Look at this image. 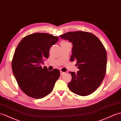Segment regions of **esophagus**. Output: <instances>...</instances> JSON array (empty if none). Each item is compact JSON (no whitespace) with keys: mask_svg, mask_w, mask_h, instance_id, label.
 <instances>
[{"mask_svg":"<svg viewBox=\"0 0 121 121\" xmlns=\"http://www.w3.org/2000/svg\"><path fill=\"white\" fill-rule=\"evenodd\" d=\"M64 74H65V72H63L62 71H60V75L61 76H62Z\"/></svg>","mask_w":121,"mask_h":121,"instance_id":"esophagus-1","label":"esophagus"}]
</instances>
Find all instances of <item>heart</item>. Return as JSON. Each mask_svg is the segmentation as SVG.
<instances>
[{"mask_svg":"<svg viewBox=\"0 0 121 121\" xmlns=\"http://www.w3.org/2000/svg\"><path fill=\"white\" fill-rule=\"evenodd\" d=\"M67 44H69V42H67V41H65V40H63V41H61V42H60L61 46L65 45H67Z\"/></svg>","mask_w":121,"mask_h":121,"instance_id":"b5f03b06","label":"heart"}]
</instances>
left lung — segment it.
<instances>
[{"label": "left lung", "mask_w": 121, "mask_h": 121, "mask_svg": "<svg viewBox=\"0 0 121 121\" xmlns=\"http://www.w3.org/2000/svg\"><path fill=\"white\" fill-rule=\"evenodd\" d=\"M73 45L71 61L77 60L79 71L70 72L72 80L68 87L72 92L85 96L99 88L104 78L107 68V52L99 39L93 33L77 31L60 35Z\"/></svg>", "instance_id": "8db88e82"}]
</instances>
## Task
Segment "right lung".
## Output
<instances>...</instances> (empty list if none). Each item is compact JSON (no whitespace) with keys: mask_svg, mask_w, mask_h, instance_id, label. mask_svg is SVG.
I'll list each match as a JSON object with an SVG mask.
<instances>
[{"mask_svg":"<svg viewBox=\"0 0 121 121\" xmlns=\"http://www.w3.org/2000/svg\"><path fill=\"white\" fill-rule=\"evenodd\" d=\"M59 38L48 33H35L25 36L19 42L12 60L14 76L19 88L28 96L42 99L50 94L60 71L42 68L45 59L49 57V49Z\"/></svg>","mask_w":121,"mask_h":121,"instance_id":"right-lung-1","label":"right lung"}]
</instances>
